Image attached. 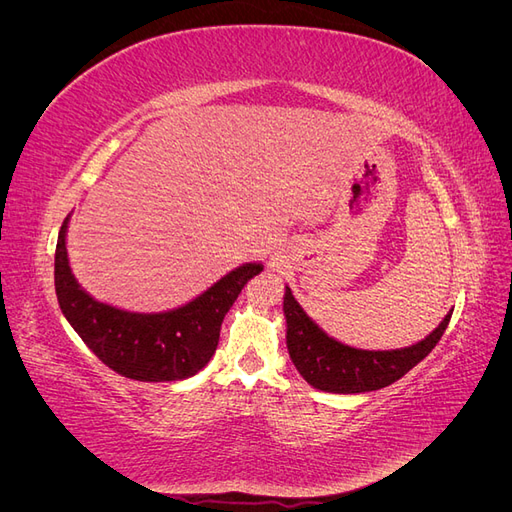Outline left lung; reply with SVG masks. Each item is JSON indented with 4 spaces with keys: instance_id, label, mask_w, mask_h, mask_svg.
<instances>
[{
    "instance_id": "8db88e82",
    "label": "left lung",
    "mask_w": 512,
    "mask_h": 512,
    "mask_svg": "<svg viewBox=\"0 0 512 512\" xmlns=\"http://www.w3.org/2000/svg\"><path fill=\"white\" fill-rule=\"evenodd\" d=\"M284 314L290 359L314 389L327 393H367L384 389V386L406 376L416 363H421L440 342L453 312L423 342L404 350L378 352L356 350L335 342L333 337L309 320L301 305L294 301L288 286L284 297Z\"/></svg>"
}]
</instances>
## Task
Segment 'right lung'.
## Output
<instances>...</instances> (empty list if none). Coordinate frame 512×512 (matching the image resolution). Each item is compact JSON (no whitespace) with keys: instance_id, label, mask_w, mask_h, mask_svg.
<instances>
[{"instance_id":"right-lung-1","label":"right lung","mask_w":512,"mask_h":512,"mask_svg":"<svg viewBox=\"0 0 512 512\" xmlns=\"http://www.w3.org/2000/svg\"><path fill=\"white\" fill-rule=\"evenodd\" d=\"M68 218L55 250V292L61 312L87 348L117 374L141 382H170L198 374L220 342V327L243 286L262 271L247 265L230 271L188 305L164 314H132L104 305L76 284L66 252Z\"/></svg>"}]
</instances>
